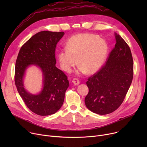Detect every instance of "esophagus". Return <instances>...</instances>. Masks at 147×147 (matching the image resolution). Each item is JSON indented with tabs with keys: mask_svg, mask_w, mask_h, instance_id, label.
Segmentation results:
<instances>
[{
	"mask_svg": "<svg viewBox=\"0 0 147 147\" xmlns=\"http://www.w3.org/2000/svg\"><path fill=\"white\" fill-rule=\"evenodd\" d=\"M72 82H73V83L74 85H78V84H79V83H80L79 80H78L77 79H73L72 80Z\"/></svg>",
	"mask_w": 147,
	"mask_h": 147,
	"instance_id": "esophagus-1",
	"label": "esophagus"
}]
</instances>
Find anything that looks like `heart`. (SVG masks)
<instances>
[{
	"label": "heart",
	"mask_w": 147,
	"mask_h": 147,
	"mask_svg": "<svg viewBox=\"0 0 147 147\" xmlns=\"http://www.w3.org/2000/svg\"><path fill=\"white\" fill-rule=\"evenodd\" d=\"M66 47L58 53L61 67L67 73L71 72L78 64V74H94L101 67L108 53L106 42L98 35L81 33L73 36Z\"/></svg>",
	"instance_id": "obj_1"
}]
</instances>
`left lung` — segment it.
Masks as SVG:
<instances>
[{
	"instance_id": "1",
	"label": "left lung",
	"mask_w": 147,
	"mask_h": 147,
	"mask_svg": "<svg viewBox=\"0 0 147 147\" xmlns=\"http://www.w3.org/2000/svg\"><path fill=\"white\" fill-rule=\"evenodd\" d=\"M115 45L106 63L88 78L89 92L84 99L88 109L105 115L121 105L130 88L134 76L133 58L126 42L115 33Z\"/></svg>"
}]
</instances>
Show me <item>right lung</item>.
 Returning <instances> with one entry per match:
<instances>
[{"label": "right lung", "mask_w": 147, "mask_h": 147, "mask_svg": "<svg viewBox=\"0 0 147 147\" xmlns=\"http://www.w3.org/2000/svg\"><path fill=\"white\" fill-rule=\"evenodd\" d=\"M64 33L43 31L33 36L22 46L15 67V83L26 106L39 115L55 114L63 104L69 86L67 76L56 67L55 48ZM34 65L43 74V89L33 95L24 88L23 78L26 69Z\"/></svg>", "instance_id": "obj_1"}]
</instances>
